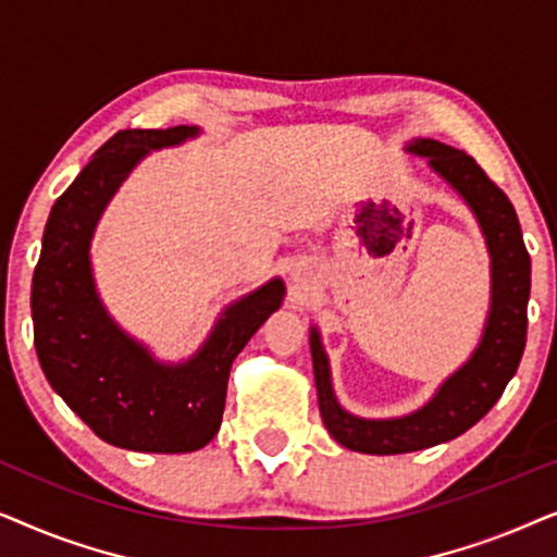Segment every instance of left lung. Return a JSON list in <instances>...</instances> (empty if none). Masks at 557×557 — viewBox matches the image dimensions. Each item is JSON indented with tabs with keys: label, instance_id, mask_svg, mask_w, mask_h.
<instances>
[{
	"label": "left lung",
	"instance_id": "obj_1",
	"mask_svg": "<svg viewBox=\"0 0 557 557\" xmlns=\"http://www.w3.org/2000/svg\"><path fill=\"white\" fill-rule=\"evenodd\" d=\"M410 151L429 157L433 170L459 193L482 223L492 253V309L482 345L463 368L444 383L429 406L393 421H364L339 408L330 383V364L317 332H311V360L319 413L337 444L360 454H408L461 436L490 413L517 372L528 339L530 253L509 197L494 185L476 159L446 144L421 139Z\"/></svg>",
	"mask_w": 557,
	"mask_h": 557
}]
</instances>
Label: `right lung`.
<instances>
[{
  "label": "right lung",
  "mask_w": 557,
  "mask_h": 557,
  "mask_svg": "<svg viewBox=\"0 0 557 557\" xmlns=\"http://www.w3.org/2000/svg\"><path fill=\"white\" fill-rule=\"evenodd\" d=\"M193 134L189 126L113 134L52 205L33 276L35 349L45 377L98 438L132 451L187 454L212 441L231 364L284 296L278 278L246 296L180 368L151 360L103 311L88 265L98 215L149 149Z\"/></svg>",
  "instance_id": "obj_1"
}]
</instances>
